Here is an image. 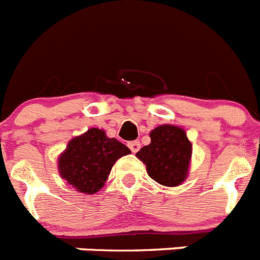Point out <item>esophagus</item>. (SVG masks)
<instances>
[{
	"label": "esophagus",
	"instance_id": "1",
	"mask_svg": "<svg viewBox=\"0 0 260 260\" xmlns=\"http://www.w3.org/2000/svg\"><path fill=\"white\" fill-rule=\"evenodd\" d=\"M127 146H128V148L132 150V152H134V153H137L138 151L141 150V143H139V142H138V141L128 142Z\"/></svg>",
	"mask_w": 260,
	"mask_h": 260
}]
</instances>
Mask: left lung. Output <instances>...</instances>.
Returning a JSON list of instances; mask_svg holds the SVG:
<instances>
[{
	"mask_svg": "<svg viewBox=\"0 0 260 260\" xmlns=\"http://www.w3.org/2000/svg\"><path fill=\"white\" fill-rule=\"evenodd\" d=\"M151 143L144 146L138 158L146 164L148 176L164 186H177L185 181L191 157V143L181 127L162 125L152 130Z\"/></svg>",
	"mask_w": 260,
	"mask_h": 260,
	"instance_id": "left-lung-1",
	"label": "left lung"
}]
</instances>
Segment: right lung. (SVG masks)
Listing matches in <instances>:
<instances>
[{"instance_id":"add662e5","label":"right lung","mask_w":260,"mask_h":260,"mask_svg":"<svg viewBox=\"0 0 260 260\" xmlns=\"http://www.w3.org/2000/svg\"><path fill=\"white\" fill-rule=\"evenodd\" d=\"M132 151L103 130L89 128L86 134L69 142L58 158V169L73 187L80 192L95 194L102 189L114 162Z\"/></svg>"}]
</instances>
